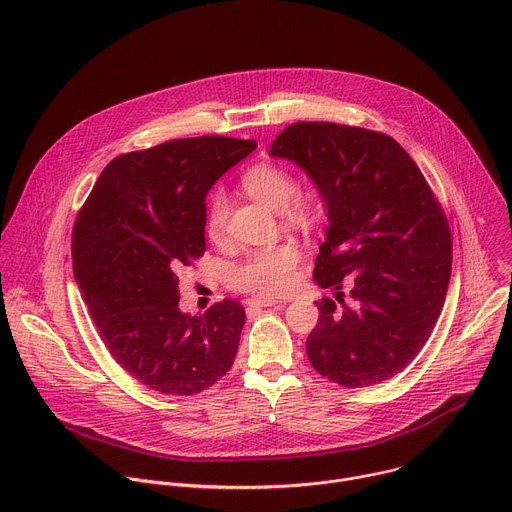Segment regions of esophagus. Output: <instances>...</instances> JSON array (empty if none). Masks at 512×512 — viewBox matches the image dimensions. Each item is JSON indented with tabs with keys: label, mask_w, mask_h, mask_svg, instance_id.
Here are the masks:
<instances>
[{
	"label": "esophagus",
	"mask_w": 512,
	"mask_h": 512,
	"mask_svg": "<svg viewBox=\"0 0 512 512\" xmlns=\"http://www.w3.org/2000/svg\"><path fill=\"white\" fill-rule=\"evenodd\" d=\"M285 302L281 300H271V298H249L247 306L249 308H269V306H283Z\"/></svg>",
	"instance_id": "obj_1"
}]
</instances>
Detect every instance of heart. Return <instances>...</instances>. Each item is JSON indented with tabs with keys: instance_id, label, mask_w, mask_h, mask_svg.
<instances>
[{
	"instance_id": "b5f03b06",
	"label": "heart",
	"mask_w": 512,
	"mask_h": 512,
	"mask_svg": "<svg viewBox=\"0 0 512 512\" xmlns=\"http://www.w3.org/2000/svg\"><path fill=\"white\" fill-rule=\"evenodd\" d=\"M245 190L273 210H281L283 221L296 227H314L320 218V200L314 192H296V178L289 168L261 162L243 174ZM229 200L221 188L208 196L204 229L208 239L223 241L227 235ZM300 249L294 243H279L251 251L231 269L233 287L259 298H275L294 287L298 279Z\"/></svg>"
}]
</instances>
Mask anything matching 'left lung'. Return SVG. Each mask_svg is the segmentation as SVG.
I'll return each instance as SVG.
<instances>
[{
	"mask_svg": "<svg viewBox=\"0 0 512 512\" xmlns=\"http://www.w3.org/2000/svg\"><path fill=\"white\" fill-rule=\"evenodd\" d=\"M269 154L304 168L328 206L314 279L350 285L348 304L344 291L316 302L318 324L306 340L312 367L350 389L395 377L444 308L452 233L442 204L411 156L381 131L298 121Z\"/></svg>",
	"mask_w": 512,
	"mask_h": 512,
	"instance_id": "left-lung-1",
	"label": "left lung"
}]
</instances>
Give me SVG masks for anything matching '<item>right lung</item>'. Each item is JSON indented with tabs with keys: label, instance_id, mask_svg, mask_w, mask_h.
I'll return each instance as SVG.
<instances>
[{
	"label": "right lung",
	"instance_id": "add662e5",
	"mask_svg": "<svg viewBox=\"0 0 512 512\" xmlns=\"http://www.w3.org/2000/svg\"><path fill=\"white\" fill-rule=\"evenodd\" d=\"M257 148L200 135L121 154L107 164L72 229V269L119 367L164 395H196L233 367L245 308L204 316L178 308V271L204 255L206 192Z\"/></svg>",
	"mask_w": 512,
	"mask_h": 512
}]
</instances>
